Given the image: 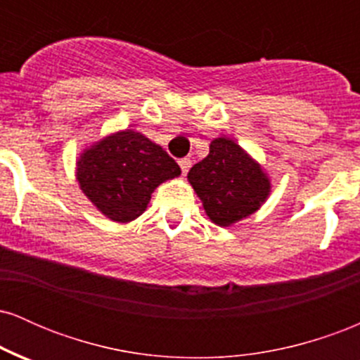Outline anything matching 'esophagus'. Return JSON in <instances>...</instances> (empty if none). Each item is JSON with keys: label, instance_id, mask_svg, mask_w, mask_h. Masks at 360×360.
<instances>
[{"label": "esophagus", "instance_id": "1", "mask_svg": "<svg viewBox=\"0 0 360 360\" xmlns=\"http://www.w3.org/2000/svg\"><path fill=\"white\" fill-rule=\"evenodd\" d=\"M179 166H181V171H183V174H188L189 167H191V160H189V159H181L179 160Z\"/></svg>", "mask_w": 360, "mask_h": 360}]
</instances>
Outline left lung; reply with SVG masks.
I'll use <instances>...</instances> for the list:
<instances>
[{"label": "left lung", "mask_w": 360, "mask_h": 360, "mask_svg": "<svg viewBox=\"0 0 360 360\" xmlns=\"http://www.w3.org/2000/svg\"><path fill=\"white\" fill-rule=\"evenodd\" d=\"M188 179L210 220L220 226H230L257 212L271 193L269 177L259 164L225 137L210 143V154L194 164Z\"/></svg>", "instance_id": "8db88e82"}]
</instances>
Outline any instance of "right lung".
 <instances>
[{
	"mask_svg": "<svg viewBox=\"0 0 360 360\" xmlns=\"http://www.w3.org/2000/svg\"><path fill=\"white\" fill-rule=\"evenodd\" d=\"M181 167L142 134L123 130L86 148L77 160V183L110 220L127 223L146 212L150 194Z\"/></svg>",
	"mask_w": 360,
	"mask_h": 360,
	"instance_id": "1",
	"label": "right lung"
}]
</instances>
